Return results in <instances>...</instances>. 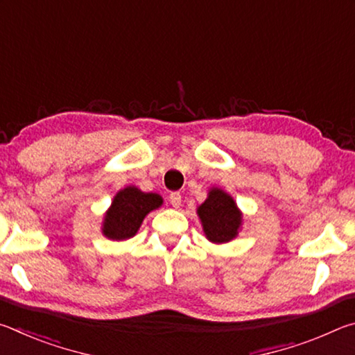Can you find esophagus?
Wrapping results in <instances>:
<instances>
[{
    "mask_svg": "<svg viewBox=\"0 0 355 355\" xmlns=\"http://www.w3.org/2000/svg\"><path fill=\"white\" fill-rule=\"evenodd\" d=\"M169 200H171L173 208L182 207V194H180V192H172V194L169 196Z\"/></svg>",
    "mask_w": 355,
    "mask_h": 355,
    "instance_id": "esophagus-1",
    "label": "esophagus"
}]
</instances>
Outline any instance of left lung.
I'll list each match as a JSON object with an SVG mask.
<instances>
[{"label": "left lung", "mask_w": 355, "mask_h": 355, "mask_svg": "<svg viewBox=\"0 0 355 355\" xmlns=\"http://www.w3.org/2000/svg\"><path fill=\"white\" fill-rule=\"evenodd\" d=\"M203 232L213 243H227L236 236L241 225V213L236 203L220 189H211L208 199L197 209Z\"/></svg>", "instance_id": "left-lung-1"}]
</instances>
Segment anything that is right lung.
<instances>
[{"mask_svg":"<svg viewBox=\"0 0 355 355\" xmlns=\"http://www.w3.org/2000/svg\"><path fill=\"white\" fill-rule=\"evenodd\" d=\"M161 203L163 199L155 192H142L133 186L125 188L114 197L112 207L105 218L103 233L116 241L135 236L146 214Z\"/></svg>","mask_w":355,"mask_h":355,"instance_id":"right-lung-1","label":"right lung"}]
</instances>
